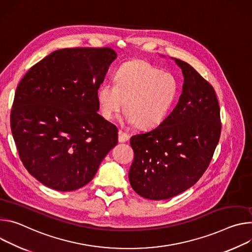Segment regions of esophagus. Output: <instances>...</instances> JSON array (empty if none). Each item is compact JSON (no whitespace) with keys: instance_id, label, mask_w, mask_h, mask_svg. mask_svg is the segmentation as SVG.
<instances>
[{"instance_id":"esophagus-1","label":"esophagus","mask_w":252,"mask_h":252,"mask_svg":"<svg viewBox=\"0 0 252 252\" xmlns=\"http://www.w3.org/2000/svg\"><path fill=\"white\" fill-rule=\"evenodd\" d=\"M118 140L120 143H124L126 141L129 140V135L125 132H123L122 130H119L118 132Z\"/></svg>"}]
</instances>
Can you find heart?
Segmentation results:
<instances>
[{
    "instance_id": "heart-1",
    "label": "heart",
    "mask_w": 252,
    "mask_h": 252,
    "mask_svg": "<svg viewBox=\"0 0 252 252\" xmlns=\"http://www.w3.org/2000/svg\"><path fill=\"white\" fill-rule=\"evenodd\" d=\"M178 93V81L172 74L145 61H131L118 69L114 84H101L97 99L104 119H113L125 105L126 122L153 129L168 117Z\"/></svg>"
}]
</instances>
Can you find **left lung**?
<instances>
[{
	"label": "left lung",
	"instance_id": "1",
	"mask_svg": "<svg viewBox=\"0 0 252 252\" xmlns=\"http://www.w3.org/2000/svg\"><path fill=\"white\" fill-rule=\"evenodd\" d=\"M174 61L184 77L176 107L158 127L130 139L134 160L129 181L137 194L150 200L169 199L196 183L220 138L213 87L188 63Z\"/></svg>",
	"mask_w": 252,
	"mask_h": 252
}]
</instances>
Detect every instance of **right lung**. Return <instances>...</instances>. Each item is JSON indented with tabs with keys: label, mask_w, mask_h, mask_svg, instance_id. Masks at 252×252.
<instances>
[{
	"label": "right lung",
	"mask_w": 252,
	"mask_h": 252,
	"mask_svg": "<svg viewBox=\"0 0 252 252\" xmlns=\"http://www.w3.org/2000/svg\"><path fill=\"white\" fill-rule=\"evenodd\" d=\"M116 58L107 47L57 50L19 83L12 134L25 168L45 186H85L117 145V127L97 113V91Z\"/></svg>",
	"instance_id": "add662e5"
}]
</instances>
